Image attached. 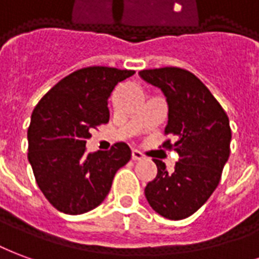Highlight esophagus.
<instances>
[{"mask_svg": "<svg viewBox=\"0 0 259 259\" xmlns=\"http://www.w3.org/2000/svg\"><path fill=\"white\" fill-rule=\"evenodd\" d=\"M131 157H132V160H142L143 154L139 152V150H137V149H134L131 153Z\"/></svg>", "mask_w": 259, "mask_h": 259, "instance_id": "obj_1", "label": "esophagus"}]
</instances>
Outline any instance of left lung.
<instances>
[{
  "label": "left lung",
  "mask_w": 259,
  "mask_h": 259,
  "mask_svg": "<svg viewBox=\"0 0 259 259\" xmlns=\"http://www.w3.org/2000/svg\"><path fill=\"white\" fill-rule=\"evenodd\" d=\"M163 91L168 102V138L163 148L179 154L168 171L157 158V175L145 188L149 204L164 218L179 221L194 214L220 184L230 154L229 117L207 87L188 70L161 67L139 71Z\"/></svg>",
  "instance_id": "obj_1"
}]
</instances>
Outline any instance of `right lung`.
<instances>
[{"label":"right lung","instance_id":"add662e5","mask_svg":"<svg viewBox=\"0 0 259 259\" xmlns=\"http://www.w3.org/2000/svg\"><path fill=\"white\" fill-rule=\"evenodd\" d=\"M134 70L90 66L66 75L31 114L27 157L35 182L55 208L88 212L109 193L113 178L130 161L131 149L117 142L106 152H87L91 130L109 121V96Z\"/></svg>","mask_w":259,"mask_h":259}]
</instances>
